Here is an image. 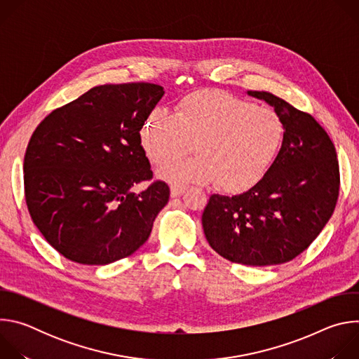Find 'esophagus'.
<instances>
[{
	"label": "esophagus",
	"instance_id": "1",
	"mask_svg": "<svg viewBox=\"0 0 359 359\" xmlns=\"http://www.w3.org/2000/svg\"><path fill=\"white\" fill-rule=\"evenodd\" d=\"M184 190H186V186H183V184H172L170 186V196L172 197H179L184 193Z\"/></svg>",
	"mask_w": 359,
	"mask_h": 359
}]
</instances>
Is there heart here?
<instances>
[{
	"label": "heart",
	"mask_w": 359,
	"mask_h": 359,
	"mask_svg": "<svg viewBox=\"0 0 359 359\" xmlns=\"http://www.w3.org/2000/svg\"><path fill=\"white\" fill-rule=\"evenodd\" d=\"M284 139L281 116L226 92L203 89L179 100L175 114L151 111L140 142L151 165L181 157L195 143L194 157L166 165L161 175L179 183H212L230 193L257 184Z\"/></svg>",
	"instance_id": "b5f03b06"
}]
</instances>
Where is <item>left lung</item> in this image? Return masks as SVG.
Wrapping results in <instances>:
<instances>
[{"mask_svg":"<svg viewBox=\"0 0 359 359\" xmlns=\"http://www.w3.org/2000/svg\"><path fill=\"white\" fill-rule=\"evenodd\" d=\"M284 139L264 177L237 196L212 194L201 224L210 247L231 263L274 266L291 262L318 237L339 194V166L332 140L310 115L270 93Z\"/></svg>","mask_w":359,"mask_h":359,"instance_id":"left-lung-1","label":"left lung"}]
</instances>
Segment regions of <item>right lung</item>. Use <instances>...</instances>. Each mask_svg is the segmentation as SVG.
<instances>
[{"label":"right lung","instance_id":"1","mask_svg":"<svg viewBox=\"0 0 359 359\" xmlns=\"http://www.w3.org/2000/svg\"><path fill=\"white\" fill-rule=\"evenodd\" d=\"M163 93L147 82L95 86L34 130L24 158L27 208L65 259L105 266L149 238L170 189L153 180L140 129ZM140 181L149 186L132 194Z\"/></svg>","mask_w":359,"mask_h":359}]
</instances>
